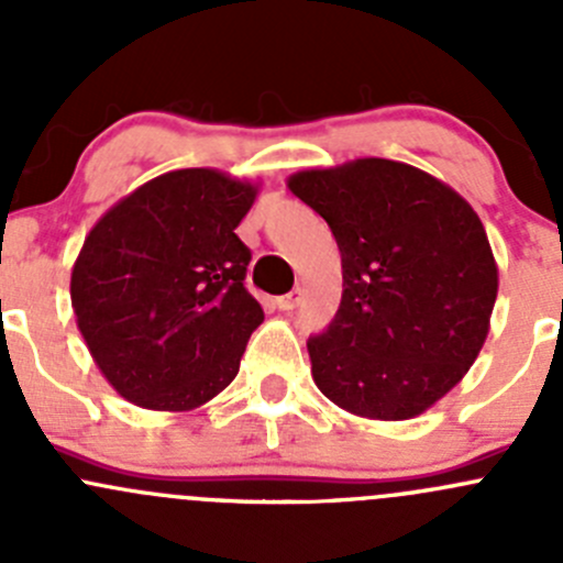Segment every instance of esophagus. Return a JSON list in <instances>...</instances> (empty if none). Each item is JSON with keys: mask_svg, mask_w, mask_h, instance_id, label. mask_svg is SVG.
I'll use <instances>...</instances> for the list:
<instances>
[{"mask_svg": "<svg viewBox=\"0 0 563 563\" xmlns=\"http://www.w3.org/2000/svg\"><path fill=\"white\" fill-rule=\"evenodd\" d=\"M299 302H302V288H294V291L277 297V308L280 310H294Z\"/></svg>", "mask_w": 563, "mask_h": 563, "instance_id": "esophagus-1", "label": "esophagus"}]
</instances>
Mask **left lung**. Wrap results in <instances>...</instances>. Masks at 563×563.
I'll list each match as a JSON object with an SVG mask.
<instances>
[{
  "mask_svg": "<svg viewBox=\"0 0 563 563\" xmlns=\"http://www.w3.org/2000/svg\"><path fill=\"white\" fill-rule=\"evenodd\" d=\"M288 190L332 229L343 299L308 340L313 382L367 419H411L468 373L485 345L498 266L471 203L384 157L310 168Z\"/></svg>",
  "mask_w": 563,
  "mask_h": 563,
  "instance_id": "left-lung-1",
  "label": "left lung"
}]
</instances>
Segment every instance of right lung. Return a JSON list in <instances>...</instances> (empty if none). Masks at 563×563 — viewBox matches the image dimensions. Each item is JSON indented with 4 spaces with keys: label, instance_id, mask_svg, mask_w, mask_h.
Segmentation results:
<instances>
[{
    "label": "right lung",
    "instance_id": "1",
    "mask_svg": "<svg viewBox=\"0 0 563 563\" xmlns=\"http://www.w3.org/2000/svg\"><path fill=\"white\" fill-rule=\"evenodd\" d=\"M258 187L181 168L111 207L70 277L78 329L124 400L190 411L240 373L264 310L245 288L250 247L236 225Z\"/></svg>",
    "mask_w": 563,
    "mask_h": 563
}]
</instances>
